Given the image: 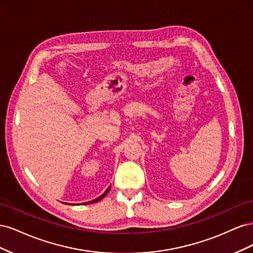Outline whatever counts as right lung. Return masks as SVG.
Masks as SVG:
<instances>
[{"instance_id": "right-lung-1", "label": "right lung", "mask_w": 253, "mask_h": 253, "mask_svg": "<svg viewBox=\"0 0 253 253\" xmlns=\"http://www.w3.org/2000/svg\"><path fill=\"white\" fill-rule=\"evenodd\" d=\"M110 189H111V186L108 188V189H106V191H105V192L102 194V195H100V196H99V197H97L96 198V200H93V201H90V202H87V203H82V205H89V204H94V203H97V202H99V201H101L102 200V198L106 195V194H108L109 193V191H110Z\"/></svg>"}]
</instances>
